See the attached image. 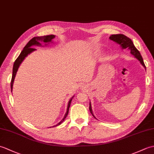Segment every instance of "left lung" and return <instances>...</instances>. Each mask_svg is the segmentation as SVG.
I'll list each match as a JSON object with an SVG mask.
<instances>
[{"label": "left lung", "instance_id": "8db88e82", "mask_svg": "<svg viewBox=\"0 0 154 154\" xmlns=\"http://www.w3.org/2000/svg\"><path fill=\"white\" fill-rule=\"evenodd\" d=\"M109 38H110V40H113L114 42H116L117 44L120 45V46L122 47V49L128 48L130 50V53H131V54H132L136 59H138L139 61L141 63V64L146 69V65H145L144 63H143V60L142 59V55H141V54H140V51L137 50L136 48L134 46V45L132 41L131 40V39L128 38L127 36L124 35V34H112L110 35ZM89 110H90L91 113L92 114V115L93 116V117L95 118V116L93 115L91 103L89 104Z\"/></svg>", "mask_w": 154, "mask_h": 154}]
</instances>
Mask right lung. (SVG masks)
Here are the masks:
<instances>
[{
	"label": "right lung",
	"mask_w": 154,
	"mask_h": 154,
	"mask_svg": "<svg viewBox=\"0 0 154 154\" xmlns=\"http://www.w3.org/2000/svg\"><path fill=\"white\" fill-rule=\"evenodd\" d=\"M55 37V35H44V36L34 37L32 39H31V40L28 42V44L25 45V47L24 48V49H23V50L21 51L20 54L19 55L18 58L15 60L14 65H13L12 76V79H11V91H12L13 83H14L16 72H17V71H18V69L20 66V65L21 64L23 60H24V58L26 57L28 54H30L31 52L35 50V49L33 48L32 47H33L34 45H41V44L40 42H44V43H50V42H52V40H54ZM73 97H72L71 99L69 100V101L67 109V112H66V113H65L63 119L61 120V122H59L57 124H56V125L54 126H57L58 125H60V124H61L62 122H63L64 120L65 119V118L67 117L68 112H69V107H70V104H71L72 99H73Z\"/></svg>",
	"instance_id": "add662e5"
}]
</instances>
